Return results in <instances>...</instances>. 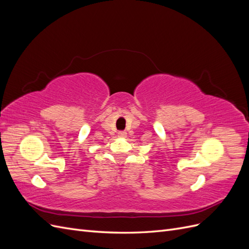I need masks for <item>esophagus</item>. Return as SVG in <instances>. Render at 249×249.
Returning <instances> with one entry per match:
<instances>
[{
  "mask_svg": "<svg viewBox=\"0 0 249 249\" xmlns=\"http://www.w3.org/2000/svg\"><path fill=\"white\" fill-rule=\"evenodd\" d=\"M118 137L119 138H125L126 137V132H124V131L118 132Z\"/></svg>",
  "mask_w": 249,
  "mask_h": 249,
  "instance_id": "esophagus-1",
  "label": "esophagus"
}]
</instances>
